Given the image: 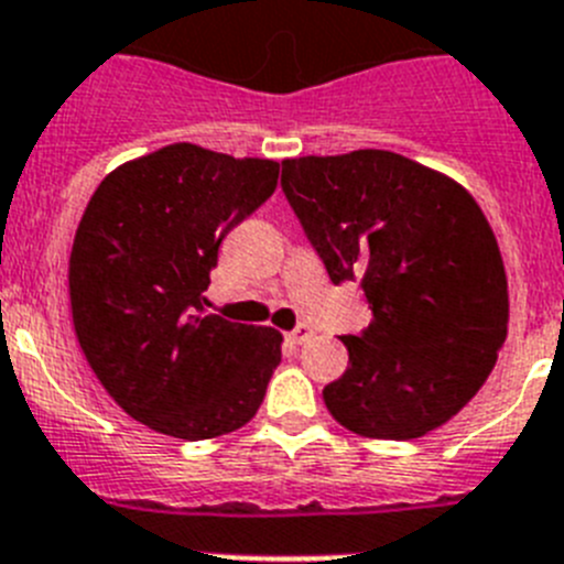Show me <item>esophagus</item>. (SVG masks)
Listing matches in <instances>:
<instances>
[{
	"mask_svg": "<svg viewBox=\"0 0 564 564\" xmlns=\"http://www.w3.org/2000/svg\"><path fill=\"white\" fill-rule=\"evenodd\" d=\"M311 336H313L311 325H296L285 338H288V344H293V347H302V344H305Z\"/></svg>",
	"mask_w": 564,
	"mask_h": 564,
	"instance_id": "1",
	"label": "esophagus"
}]
</instances>
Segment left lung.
I'll return each instance as SVG.
<instances>
[{"label": "left lung", "instance_id": "left-lung-1", "mask_svg": "<svg viewBox=\"0 0 564 564\" xmlns=\"http://www.w3.org/2000/svg\"><path fill=\"white\" fill-rule=\"evenodd\" d=\"M282 192L333 285L358 282L372 322L344 336L325 387L341 426L412 441L466 406L497 361L508 285L480 206L455 181L381 149L282 163Z\"/></svg>", "mask_w": 564, "mask_h": 564}]
</instances>
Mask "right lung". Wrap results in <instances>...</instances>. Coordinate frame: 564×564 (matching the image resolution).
I'll return each mask as SVG.
<instances>
[{
	"mask_svg": "<svg viewBox=\"0 0 564 564\" xmlns=\"http://www.w3.org/2000/svg\"><path fill=\"white\" fill-rule=\"evenodd\" d=\"M279 163L174 143L104 177L69 253L89 367L127 415L206 441L257 415L282 361L271 327L206 311L223 239L276 188Z\"/></svg>",
	"mask_w": 564,
	"mask_h": 564,
	"instance_id": "1",
	"label": "right lung"
}]
</instances>
